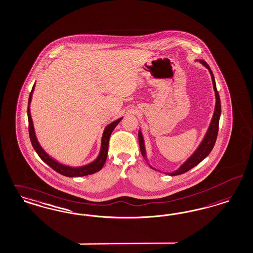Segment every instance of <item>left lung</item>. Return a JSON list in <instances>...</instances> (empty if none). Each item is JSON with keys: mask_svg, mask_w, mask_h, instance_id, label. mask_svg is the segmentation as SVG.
I'll return each instance as SVG.
<instances>
[{"mask_svg": "<svg viewBox=\"0 0 253 253\" xmlns=\"http://www.w3.org/2000/svg\"><path fill=\"white\" fill-rule=\"evenodd\" d=\"M200 62L209 70L211 78H212L213 87H214L215 95H216L215 111H214V115H213V118H212V121H211V123H210V126H209L208 132H207L204 140L202 141L200 146L198 147V148L196 149V151L190 157V159H188V161H186L183 165L180 166V168L178 170L174 171L173 173H168V174H170V175H177V174H184L187 171L191 170L194 166H196L198 164H200L201 162L211 152L212 148H214V145L216 143L217 136H218V122H219V117H220V112H221L220 99H219V95H218V90H217V87H216V82H215L213 73H212V71L210 69L209 64L205 61H200ZM138 140H139L141 153H142L143 157L146 158L145 144H144V139H143V135H142L141 131H138Z\"/></svg>", "mask_w": 253, "mask_h": 253, "instance_id": "8db88e82", "label": "left lung"}]
</instances>
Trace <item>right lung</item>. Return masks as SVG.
Here are the masks:
<instances>
[{"label": "right lung", "mask_w": 253, "mask_h": 253, "mask_svg": "<svg viewBox=\"0 0 253 253\" xmlns=\"http://www.w3.org/2000/svg\"><path fill=\"white\" fill-rule=\"evenodd\" d=\"M35 88V85L32 88V91L30 93L29 97V102L28 105L31 104L32 101V95H33V91ZM122 118L115 121V122L110 123L109 125H107L105 127L103 137H102V145H101V150H100V154L98 158L96 159L94 162H92L91 164L87 165L85 166H81L78 168H74V167H70V166H63L59 163H57L55 160H53L52 158L49 157L45 152L44 149L41 148V146L39 145L38 141L36 139L35 136V129H34V125H33V121H32V117H31V112H30V107L28 106V121H29V135H30V139L32 142V145L35 148L36 153L38 154V156L41 158L42 161H44V163L47 166H50L53 170H55L56 172H58L59 174L65 175V176H69V177H74V176H84L87 174H94L96 172L100 171L103 166H105L106 157H107V151H108V144H109V138L110 135L112 133L114 129L116 128V126L119 124V122L122 121Z\"/></svg>", "instance_id": "1"}]
</instances>
